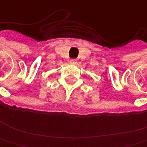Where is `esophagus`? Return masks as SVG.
Instances as JSON below:
<instances>
[{
    "mask_svg": "<svg viewBox=\"0 0 147 147\" xmlns=\"http://www.w3.org/2000/svg\"><path fill=\"white\" fill-rule=\"evenodd\" d=\"M70 63H77V59H70Z\"/></svg>",
    "mask_w": 147,
    "mask_h": 147,
    "instance_id": "esophagus-1",
    "label": "esophagus"
}]
</instances>
